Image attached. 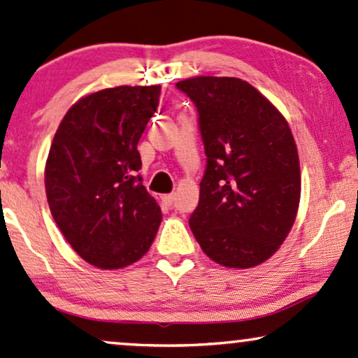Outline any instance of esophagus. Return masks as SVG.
Returning a JSON list of instances; mask_svg holds the SVG:
<instances>
[{"label":"esophagus","instance_id":"1","mask_svg":"<svg viewBox=\"0 0 358 358\" xmlns=\"http://www.w3.org/2000/svg\"><path fill=\"white\" fill-rule=\"evenodd\" d=\"M162 203L165 206H172L175 203V194H164L162 196Z\"/></svg>","mask_w":358,"mask_h":358}]
</instances>
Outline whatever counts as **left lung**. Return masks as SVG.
Wrapping results in <instances>:
<instances>
[{
    "label": "left lung",
    "instance_id": "obj_1",
    "mask_svg": "<svg viewBox=\"0 0 358 358\" xmlns=\"http://www.w3.org/2000/svg\"><path fill=\"white\" fill-rule=\"evenodd\" d=\"M177 87L198 108L208 157L191 231L225 268L264 263L289 235L300 203V162L289 123L238 78L196 76Z\"/></svg>",
    "mask_w": 358,
    "mask_h": 358
}]
</instances>
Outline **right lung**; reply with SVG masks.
<instances>
[{
	"label": "right lung",
	"mask_w": 358,
	"mask_h": 358,
	"mask_svg": "<svg viewBox=\"0 0 358 358\" xmlns=\"http://www.w3.org/2000/svg\"><path fill=\"white\" fill-rule=\"evenodd\" d=\"M160 85H120L79 99L55 133L45 165L50 210L76 253L122 269L148 253L162 213L143 185L138 143Z\"/></svg>",
	"instance_id": "right-lung-1"
}]
</instances>
